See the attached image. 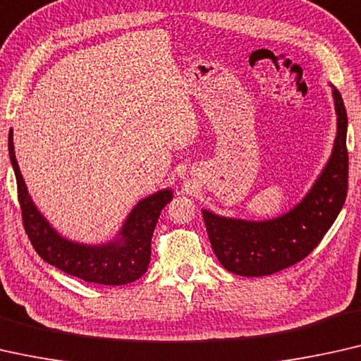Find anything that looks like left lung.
I'll use <instances>...</instances> for the list:
<instances>
[{
	"label": "left lung",
	"instance_id": "obj_1",
	"mask_svg": "<svg viewBox=\"0 0 361 361\" xmlns=\"http://www.w3.org/2000/svg\"><path fill=\"white\" fill-rule=\"evenodd\" d=\"M332 96L337 113L332 155L299 204L280 217L258 222L202 209L211 247L227 271L240 276L281 271L306 258L337 219L348 190V123L342 94L334 88Z\"/></svg>",
	"mask_w": 361,
	"mask_h": 361
}]
</instances>
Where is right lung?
<instances>
[{
    "label": "right lung",
    "mask_w": 361,
    "mask_h": 361,
    "mask_svg": "<svg viewBox=\"0 0 361 361\" xmlns=\"http://www.w3.org/2000/svg\"><path fill=\"white\" fill-rule=\"evenodd\" d=\"M9 159L18 183V197L21 204L24 229L40 258L68 275L88 283L119 286L144 275L150 263V245L160 212L173 197L171 190H161L144 197L130 211L123 229L114 240L103 245H86L72 242L49 224L30 200L26 183L14 154L13 130L8 139Z\"/></svg>",
    "instance_id": "obj_1"
}]
</instances>
